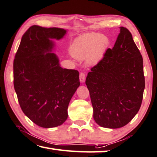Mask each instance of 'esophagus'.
Segmentation results:
<instances>
[{
	"label": "esophagus",
	"mask_w": 157,
	"mask_h": 157,
	"mask_svg": "<svg viewBox=\"0 0 157 157\" xmlns=\"http://www.w3.org/2000/svg\"><path fill=\"white\" fill-rule=\"evenodd\" d=\"M86 74L82 72L80 74V76H79V78H80V81L81 83H84L85 81H86Z\"/></svg>",
	"instance_id": "34e87169"
}]
</instances>
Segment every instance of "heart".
<instances>
[{"label":"heart","instance_id":"b5f03b06","mask_svg":"<svg viewBox=\"0 0 157 157\" xmlns=\"http://www.w3.org/2000/svg\"><path fill=\"white\" fill-rule=\"evenodd\" d=\"M110 40L108 36L90 33L76 38L71 46L72 56L77 59L87 57L90 65H95L103 59L109 48Z\"/></svg>","mask_w":157,"mask_h":157}]
</instances>
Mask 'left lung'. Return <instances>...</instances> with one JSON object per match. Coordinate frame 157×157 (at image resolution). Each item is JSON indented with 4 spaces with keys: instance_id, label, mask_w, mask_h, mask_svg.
Returning <instances> with one entry per match:
<instances>
[{
    "instance_id": "1",
    "label": "left lung",
    "mask_w": 157,
    "mask_h": 157,
    "mask_svg": "<svg viewBox=\"0 0 157 157\" xmlns=\"http://www.w3.org/2000/svg\"><path fill=\"white\" fill-rule=\"evenodd\" d=\"M86 84L98 125L121 128L137 114L145 89L143 58L127 28L120 27L113 48L91 69Z\"/></svg>"
}]
</instances>
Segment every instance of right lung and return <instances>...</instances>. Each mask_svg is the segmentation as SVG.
I'll list each match as a JSON object with an SVG mask.
<instances>
[{
  "instance_id": "obj_1",
  "label": "right lung",
  "mask_w": 157,
  "mask_h": 157,
  "mask_svg": "<svg viewBox=\"0 0 157 157\" xmlns=\"http://www.w3.org/2000/svg\"><path fill=\"white\" fill-rule=\"evenodd\" d=\"M67 30L32 25L21 38L13 60V86L23 113L40 127L62 125L69 103L80 86L79 73L60 67L53 39Z\"/></svg>"
}]
</instances>
